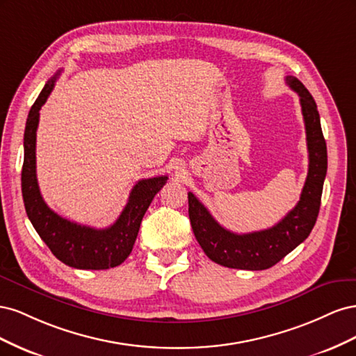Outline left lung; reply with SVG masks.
<instances>
[{
    "instance_id": "obj_1",
    "label": "left lung",
    "mask_w": 356,
    "mask_h": 356,
    "mask_svg": "<svg viewBox=\"0 0 356 356\" xmlns=\"http://www.w3.org/2000/svg\"><path fill=\"white\" fill-rule=\"evenodd\" d=\"M286 83L300 96L309 149L307 178L296 208L270 229L238 234L220 225L202 202L188 193L193 233L204 254L224 267L241 270H264L272 267L303 242L316 222L327 175V144L315 99L293 75H288Z\"/></svg>"
}]
</instances>
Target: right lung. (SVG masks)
Masks as SVG:
<instances>
[{
	"mask_svg": "<svg viewBox=\"0 0 356 356\" xmlns=\"http://www.w3.org/2000/svg\"><path fill=\"white\" fill-rule=\"evenodd\" d=\"M60 71L46 83L37 101L31 106L24 135V166H22V196L28 218L50 248L58 260L81 270H105L120 266L132 252L149 203L166 184L168 177H154L138 181L120 217L106 229H93L88 225L62 218L51 211L42 199L35 169V141L40 120V110L46 104Z\"/></svg>",
	"mask_w": 356,
	"mask_h": 356,
	"instance_id": "1",
	"label": "right lung"
}]
</instances>
